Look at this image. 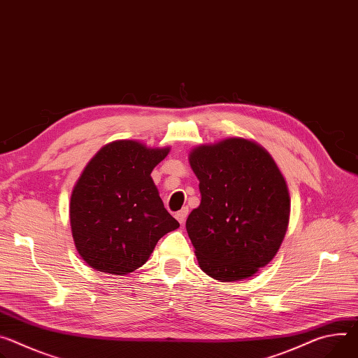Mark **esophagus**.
<instances>
[{
  "label": "esophagus",
  "mask_w": 358,
  "mask_h": 358,
  "mask_svg": "<svg viewBox=\"0 0 358 358\" xmlns=\"http://www.w3.org/2000/svg\"><path fill=\"white\" fill-rule=\"evenodd\" d=\"M188 207H182L177 214H176V218L178 220V222L180 224H184L185 222V220H187V215H188Z\"/></svg>",
  "instance_id": "1"
}]
</instances>
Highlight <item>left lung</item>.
Masks as SVG:
<instances>
[{"label":"left lung","instance_id":"1","mask_svg":"<svg viewBox=\"0 0 358 358\" xmlns=\"http://www.w3.org/2000/svg\"><path fill=\"white\" fill-rule=\"evenodd\" d=\"M201 204L185 227L204 273L220 281L248 278L267 266L287 231L289 197L271 155L244 138L189 154Z\"/></svg>","mask_w":358,"mask_h":358}]
</instances>
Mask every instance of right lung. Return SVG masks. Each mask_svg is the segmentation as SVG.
Returning a JSON list of instances; mask_svg holds the SVG:
<instances>
[{
  "label": "right lung",
  "mask_w": 358,
  "mask_h": 358,
  "mask_svg": "<svg viewBox=\"0 0 358 358\" xmlns=\"http://www.w3.org/2000/svg\"><path fill=\"white\" fill-rule=\"evenodd\" d=\"M169 151L121 140L88 162L71 194L70 220L76 247L90 267L118 275L136 271L157 241L178 229L151 180Z\"/></svg>",
  "instance_id": "right-lung-1"
}]
</instances>
